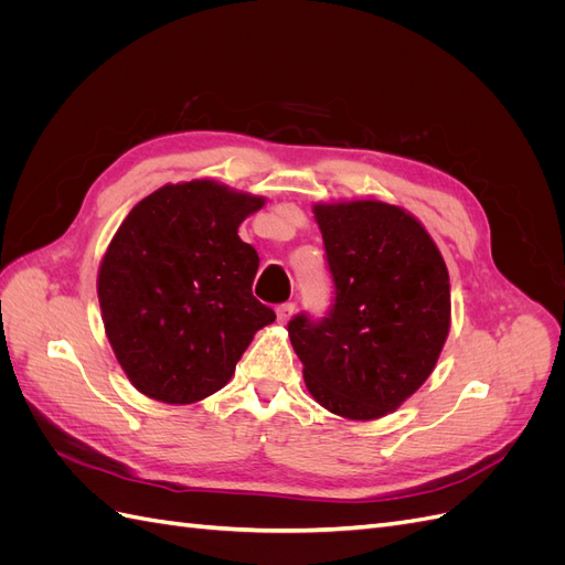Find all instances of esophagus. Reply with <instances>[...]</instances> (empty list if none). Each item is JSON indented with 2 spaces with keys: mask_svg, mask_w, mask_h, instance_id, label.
Instances as JSON below:
<instances>
[{
  "mask_svg": "<svg viewBox=\"0 0 565 565\" xmlns=\"http://www.w3.org/2000/svg\"><path fill=\"white\" fill-rule=\"evenodd\" d=\"M292 313H295V303H292V301L280 303L278 309H276V318H278V322H287L289 318H292Z\"/></svg>",
  "mask_w": 565,
  "mask_h": 565,
  "instance_id": "34e87169",
  "label": "esophagus"
}]
</instances>
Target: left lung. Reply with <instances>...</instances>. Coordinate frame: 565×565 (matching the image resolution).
<instances>
[{
	"instance_id": "8db88e82",
	"label": "left lung",
	"mask_w": 565,
	"mask_h": 565,
	"mask_svg": "<svg viewBox=\"0 0 565 565\" xmlns=\"http://www.w3.org/2000/svg\"><path fill=\"white\" fill-rule=\"evenodd\" d=\"M332 278L322 318L297 313L289 339L303 382L330 413L377 419L434 372L450 330V278L431 235L401 207L316 204Z\"/></svg>"
}]
</instances>
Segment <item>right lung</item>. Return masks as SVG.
Here are the masks:
<instances>
[{"instance_id": "obj_1", "label": "right lung", "mask_w": 565, "mask_h": 565, "mask_svg": "<svg viewBox=\"0 0 565 565\" xmlns=\"http://www.w3.org/2000/svg\"><path fill=\"white\" fill-rule=\"evenodd\" d=\"M264 198L214 181L164 185L117 228L98 270L106 334L148 398L195 403L226 386L276 313L252 295L259 254L237 226Z\"/></svg>"}]
</instances>
